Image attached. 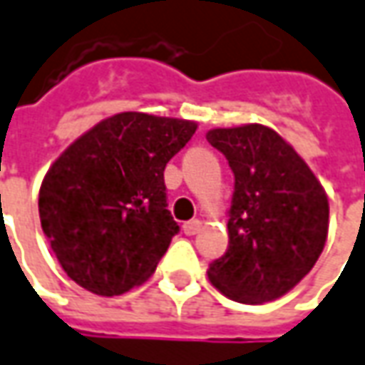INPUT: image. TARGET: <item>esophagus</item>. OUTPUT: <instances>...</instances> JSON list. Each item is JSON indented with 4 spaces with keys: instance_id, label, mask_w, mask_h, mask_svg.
Segmentation results:
<instances>
[{
    "instance_id": "1",
    "label": "esophagus",
    "mask_w": 365,
    "mask_h": 365,
    "mask_svg": "<svg viewBox=\"0 0 365 365\" xmlns=\"http://www.w3.org/2000/svg\"><path fill=\"white\" fill-rule=\"evenodd\" d=\"M200 227H202V222L200 221H188L182 225V231H185V235H197L200 231Z\"/></svg>"
}]
</instances>
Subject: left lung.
Listing matches in <instances>:
<instances>
[{"instance_id": "1", "label": "left lung", "mask_w": 365, "mask_h": 365, "mask_svg": "<svg viewBox=\"0 0 365 365\" xmlns=\"http://www.w3.org/2000/svg\"><path fill=\"white\" fill-rule=\"evenodd\" d=\"M207 140L225 154L235 175L229 247L209 265V279L239 303L277 299L324 251L327 195L295 148L269 126L212 128Z\"/></svg>"}]
</instances>
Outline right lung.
Instances as JSON below:
<instances>
[{
  "instance_id": "1",
  "label": "right lung",
  "mask_w": 365,
  "mask_h": 365,
  "mask_svg": "<svg viewBox=\"0 0 365 365\" xmlns=\"http://www.w3.org/2000/svg\"><path fill=\"white\" fill-rule=\"evenodd\" d=\"M197 122L120 112L63 150L40 187V221L68 277L102 297L154 273L178 233L165 166Z\"/></svg>"
}]
</instances>
